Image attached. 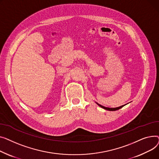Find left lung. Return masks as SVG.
I'll use <instances>...</instances> for the list:
<instances>
[{
  "label": "left lung",
  "instance_id": "8db88e82",
  "mask_svg": "<svg viewBox=\"0 0 159 159\" xmlns=\"http://www.w3.org/2000/svg\"><path fill=\"white\" fill-rule=\"evenodd\" d=\"M96 103L98 104V105H99V106L100 107H101L102 108H104L105 110H109V111H116V110H119V109H120V108H123V107L124 106H125L126 105H127V104H126V105H122V106L119 107H116V108H108V107H105L102 106V105H101L98 104V102H96Z\"/></svg>",
  "mask_w": 159,
  "mask_h": 159
}]
</instances>
